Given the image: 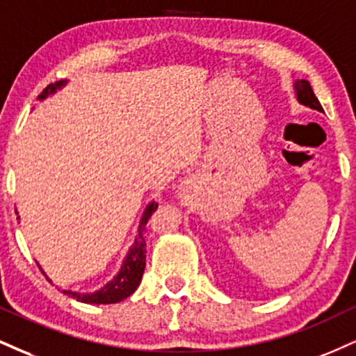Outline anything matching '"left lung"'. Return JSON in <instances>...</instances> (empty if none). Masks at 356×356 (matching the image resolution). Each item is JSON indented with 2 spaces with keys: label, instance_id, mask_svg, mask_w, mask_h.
<instances>
[{
  "label": "left lung",
  "instance_id": "1",
  "mask_svg": "<svg viewBox=\"0 0 356 356\" xmlns=\"http://www.w3.org/2000/svg\"><path fill=\"white\" fill-rule=\"evenodd\" d=\"M293 88H295V94H297V101L300 102V104L307 106V108H310V109H316V111H320V113H323L322 104H320L318 99H316V96L314 94V89H312V86L307 79H297L295 81Z\"/></svg>",
  "mask_w": 356,
  "mask_h": 356
}]
</instances>
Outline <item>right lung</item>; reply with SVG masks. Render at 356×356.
<instances>
[{"instance_id": "add662e5", "label": "right lung", "mask_w": 356, "mask_h": 356, "mask_svg": "<svg viewBox=\"0 0 356 356\" xmlns=\"http://www.w3.org/2000/svg\"><path fill=\"white\" fill-rule=\"evenodd\" d=\"M66 83H67L66 79L56 81L54 84H49L38 97H40L41 101L46 99V97L51 96V94H54L58 89H61L63 86H66ZM156 209H157V202H154V200L151 204H147V207H145V211L143 213V219H140L139 227H137V235L134 238V243H132L129 252H127L126 259H124L121 270L118 272V275H115L113 280L108 282V284L102 286L101 290H97V292H92V293H79V292H72V290H63V293L70 295V297L76 298L78 302L94 303V305L118 303L134 293L136 289L140 284V278H143V273L145 268V235H144L145 224H147L149 217L156 212Z\"/></svg>"}]
</instances>
